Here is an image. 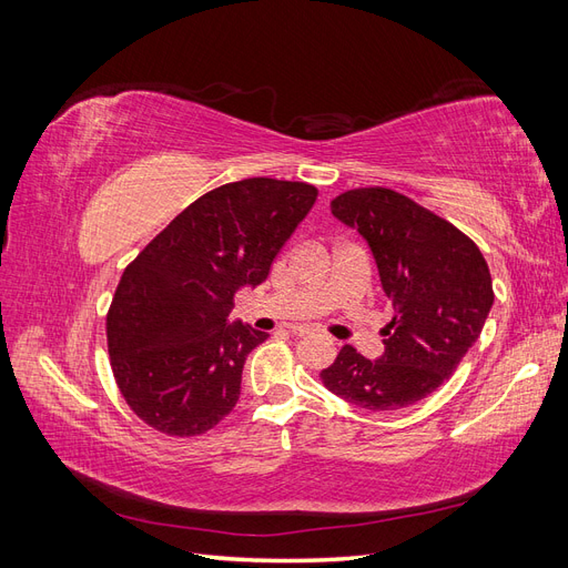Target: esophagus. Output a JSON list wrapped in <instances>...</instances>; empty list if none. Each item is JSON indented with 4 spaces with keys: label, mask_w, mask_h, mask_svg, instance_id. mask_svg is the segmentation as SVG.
<instances>
[{
    "label": "esophagus",
    "mask_w": 568,
    "mask_h": 568,
    "mask_svg": "<svg viewBox=\"0 0 568 568\" xmlns=\"http://www.w3.org/2000/svg\"><path fill=\"white\" fill-rule=\"evenodd\" d=\"M291 334H294V336H307V334H311V329H307V326H303V324H296V326H291Z\"/></svg>",
    "instance_id": "1"
}]
</instances>
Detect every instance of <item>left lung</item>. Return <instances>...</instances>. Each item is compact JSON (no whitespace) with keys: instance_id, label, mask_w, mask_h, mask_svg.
Masks as SVG:
<instances>
[{"instance_id":"left-lung-1","label":"left lung","mask_w":568,"mask_h":568,"mask_svg":"<svg viewBox=\"0 0 568 568\" xmlns=\"http://www.w3.org/2000/svg\"><path fill=\"white\" fill-rule=\"evenodd\" d=\"M332 215L367 242L393 320L379 357L343 346L322 382L372 412L415 405L453 376L484 329L495 301L486 257L448 220L393 189H351L332 201Z\"/></svg>"}]
</instances>
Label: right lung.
Segmentation results:
<instances>
[{"label":"right lung","instance_id":"right-lung-1","mask_svg":"<svg viewBox=\"0 0 568 568\" xmlns=\"http://www.w3.org/2000/svg\"><path fill=\"white\" fill-rule=\"evenodd\" d=\"M317 189L251 178L203 194L125 267L106 317L115 384L168 436H199L242 393L248 353L267 338L230 322L239 288L263 284Z\"/></svg>","mask_w":568,"mask_h":568}]
</instances>
